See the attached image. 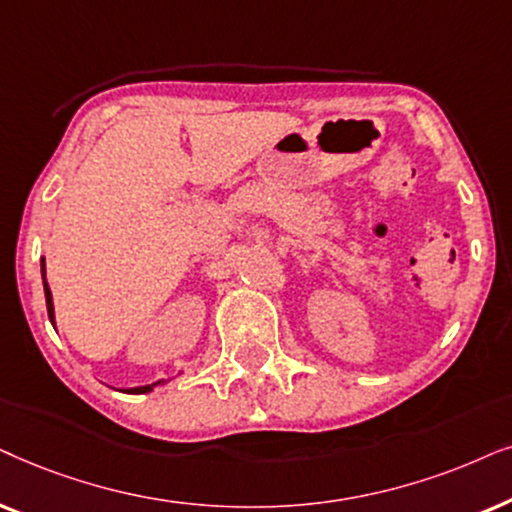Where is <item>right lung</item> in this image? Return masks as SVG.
Listing matches in <instances>:
<instances>
[{"mask_svg":"<svg viewBox=\"0 0 512 512\" xmlns=\"http://www.w3.org/2000/svg\"><path fill=\"white\" fill-rule=\"evenodd\" d=\"M42 278H44L46 309H49V318H51V323H56V313H53V297H51V288H49V283H46V264H44V257H42ZM156 384H159V381H156ZM156 384H147V386H138V388H126V393H149Z\"/></svg>","mask_w":512,"mask_h":512,"instance_id":"obj_1","label":"right lung"}]
</instances>
